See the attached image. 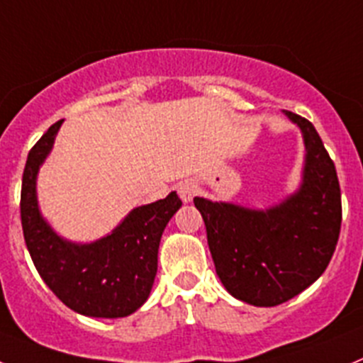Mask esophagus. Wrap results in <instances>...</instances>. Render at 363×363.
Returning <instances> with one entry per match:
<instances>
[{"label": "esophagus", "instance_id": "esophagus-1", "mask_svg": "<svg viewBox=\"0 0 363 363\" xmlns=\"http://www.w3.org/2000/svg\"><path fill=\"white\" fill-rule=\"evenodd\" d=\"M196 192H198L196 191V185L191 184V182H182V184L178 185V194L184 203H191L192 198L196 196Z\"/></svg>", "mask_w": 363, "mask_h": 363}]
</instances>
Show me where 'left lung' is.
<instances>
[{
    "label": "left lung",
    "instance_id": "8db88e82",
    "mask_svg": "<svg viewBox=\"0 0 363 363\" xmlns=\"http://www.w3.org/2000/svg\"><path fill=\"white\" fill-rule=\"evenodd\" d=\"M305 140L298 192L267 210L194 198L224 289L255 306H276L310 287L330 264L342 223L333 160L305 117L285 110Z\"/></svg>",
    "mask_w": 363,
    "mask_h": 363
}]
</instances>
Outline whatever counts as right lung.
I'll return each mask as SVG.
<instances>
[{
    "label": "right lung",
    "instance_id": "obj_1",
    "mask_svg": "<svg viewBox=\"0 0 363 363\" xmlns=\"http://www.w3.org/2000/svg\"><path fill=\"white\" fill-rule=\"evenodd\" d=\"M30 150L21 187V224L35 269L53 294L74 312L87 317L117 319L139 310L153 287L158 246L169 219L182 206L171 192L165 199L133 208L103 239L74 244L62 239L40 216L37 172L53 147L60 124Z\"/></svg>",
    "mask_w": 363,
    "mask_h": 363
}]
</instances>
